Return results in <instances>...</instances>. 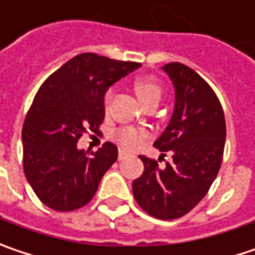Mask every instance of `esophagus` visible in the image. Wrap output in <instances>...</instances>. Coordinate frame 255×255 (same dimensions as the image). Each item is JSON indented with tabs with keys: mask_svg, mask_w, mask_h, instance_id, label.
<instances>
[{
	"mask_svg": "<svg viewBox=\"0 0 255 255\" xmlns=\"http://www.w3.org/2000/svg\"><path fill=\"white\" fill-rule=\"evenodd\" d=\"M128 156L127 151H124V150H120V153H118V158L120 160H123V158H126Z\"/></svg>",
	"mask_w": 255,
	"mask_h": 255,
	"instance_id": "1",
	"label": "esophagus"
}]
</instances>
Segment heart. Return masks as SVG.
<instances>
[{"instance_id":"obj_1","label":"heart","mask_w":255,"mask_h":255,"mask_svg":"<svg viewBox=\"0 0 255 255\" xmlns=\"http://www.w3.org/2000/svg\"><path fill=\"white\" fill-rule=\"evenodd\" d=\"M134 91H135V95L140 99L142 105H148L151 102H157L161 98L163 94V88L161 85L154 81V79H148V78H142V79H137L134 82ZM113 94L111 91L107 92L105 95V105H108V102L111 101ZM147 137V134L144 131H138V129H134V128H123L117 132V140L118 142L126 147V148H135L138 147L141 141Z\"/></svg>"}]
</instances>
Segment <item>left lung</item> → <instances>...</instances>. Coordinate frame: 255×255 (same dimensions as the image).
<instances>
[{"mask_svg":"<svg viewBox=\"0 0 255 255\" xmlns=\"http://www.w3.org/2000/svg\"><path fill=\"white\" fill-rule=\"evenodd\" d=\"M174 88V107L167 127L154 141L170 151L172 161L140 156L142 174L132 182L137 203L151 217L186 215L208 193L217 177L225 147V117L215 92L190 68L173 62L161 66Z\"/></svg>","mask_w":255,"mask_h":255,"instance_id":"obj_1","label":"left lung"}]
</instances>
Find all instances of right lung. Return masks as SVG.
I'll return each instance as SVG.
<instances>
[{
	"mask_svg": "<svg viewBox=\"0 0 255 255\" xmlns=\"http://www.w3.org/2000/svg\"><path fill=\"white\" fill-rule=\"evenodd\" d=\"M140 66L82 53L40 86L23 126V163L27 182L46 206L75 211L94 198L118 148L105 142L86 156L78 141L102 124L107 91Z\"/></svg>",
	"mask_w": 255,
	"mask_h": 255,
	"instance_id": "right-lung-1",
	"label": "right lung"
}]
</instances>
